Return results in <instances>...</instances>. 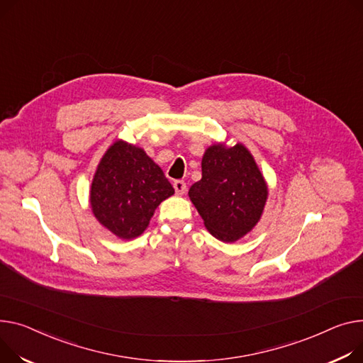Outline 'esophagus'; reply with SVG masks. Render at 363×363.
I'll return each instance as SVG.
<instances>
[{
	"mask_svg": "<svg viewBox=\"0 0 363 363\" xmlns=\"http://www.w3.org/2000/svg\"><path fill=\"white\" fill-rule=\"evenodd\" d=\"M174 188H175V192L178 196H184L186 192V184L184 181H175Z\"/></svg>",
	"mask_w": 363,
	"mask_h": 363,
	"instance_id": "1",
	"label": "esophagus"
}]
</instances>
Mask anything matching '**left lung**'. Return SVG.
<instances>
[{"label": "left lung", "mask_w": 363, "mask_h": 363, "mask_svg": "<svg viewBox=\"0 0 363 363\" xmlns=\"http://www.w3.org/2000/svg\"><path fill=\"white\" fill-rule=\"evenodd\" d=\"M201 179L188 191L206 229L223 242H236L259 222L269 186L242 143H214L201 159Z\"/></svg>", "instance_id": "left-lung-1"}]
</instances>
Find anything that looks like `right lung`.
<instances>
[{
  "label": "right lung",
  "mask_w": 363,
  "mask_h": 363,
  "mask_svg": "<svg viewBox=\"0 0 363 363\" xmlns=\"http://www.w3.org/2000/svg\"><path fill=\"white\" fill-rule=\"evenodd\" d=\"M174 194L160 166L144 149L116 140L96 167L89 200L96 220L130 240L147 229L159 204Z\"/></svg>",
  "instance_id": "obj_1"
}]
</instances>
